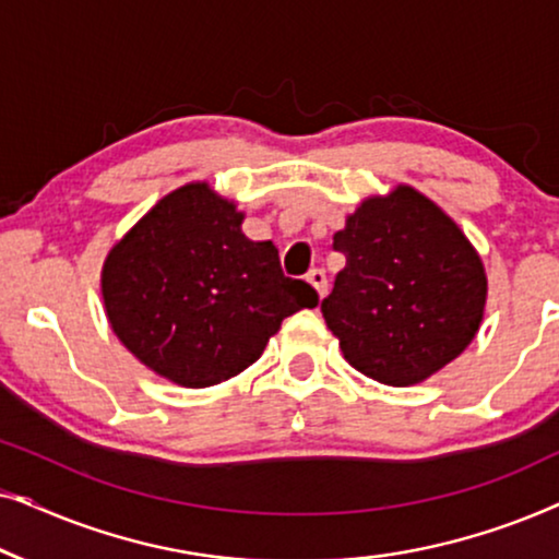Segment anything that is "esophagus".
I'll return each mask as SVG.
<instances>
[{
    "mask_svg": "<svg viewBox=\"0 0 559 559\" xmlns=\"http://www.w3.org/2000/svg\"><path fill=\"white\" fill-rule=\"evenodd\" d=\"M308 282L312 287H316L318 297H325L328 293V280H325V272L323 270H310L308 272Z\"/></svg>",
    "mask_w": 559,
    "mask_h": 559,
    "instance_id": "34e87169",
    "label": "esophagus"
}]
</instances>
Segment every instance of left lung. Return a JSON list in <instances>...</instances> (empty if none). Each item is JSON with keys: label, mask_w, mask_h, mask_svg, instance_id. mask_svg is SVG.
Instances as JSON below:
<instances>
[{"label": "left lung", "mask_w": 559, "mask_h": 559, "mask_svg": "<svg viewBox=\"0 0 559 559\" xmlns=\"http://www.w3.org/2000/svg\"><path fill=\"white\" fill-rule=\"evenodd\" d=\"M346 257L320 302L356 371L389 386L430 379L476 338L488 280L461 226L409 186L371 195L333 236Z\"/></svg>", "instance_id": "1"}]
</instances>
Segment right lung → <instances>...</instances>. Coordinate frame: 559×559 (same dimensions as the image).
Segmentation results:
<instances>
[{
  "mask_svg": "<svg viewBox=\"0 0 559 559\" xmlns=\"http://www.w3.org/2000/svg\"><path fill=\"white\" fill-rule=\"evenodd\" d=\"M243 213L209 182L152 205L104 259L111 331L173 384L203 389L249 369L282 320L316 308L308 282L282 274L277 247L241 231Z\"/></svg>",
  "mask_w": 559,
  "mask_h": 559,
  "instance_id": "add662e5",
  "label": "right lung"
}]
</instances>
